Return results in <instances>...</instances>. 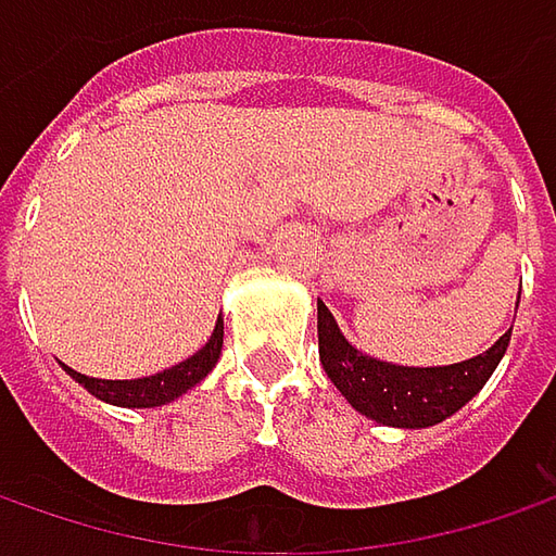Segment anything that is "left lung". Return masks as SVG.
Segmentation results:
<instances>
[{"label":"left lung","instance_id":"8db88e82","mask_svg":"<svg viewBox=\"0 0 556 556\" xmlns=\"http://www.w3.org/2000/svg\"><path fill=\"white\" fill-rule=\"evenodd\" d=\"M510 331L514 325L473 358L437 368H408L355 350L337 328L331 309L318 300V355L325 374L358 415L402 430L437 427L460 412L498 368L510 343Z\"/></svg>","mask_w":556,"mask_h":556}]
</instances>
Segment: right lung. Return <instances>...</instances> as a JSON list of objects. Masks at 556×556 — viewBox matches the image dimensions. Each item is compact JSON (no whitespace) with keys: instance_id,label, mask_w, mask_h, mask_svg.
Here are the masks:
<instances>
[{"instance_id":"add662e5","label":"right lung","mask_w":556,"mask_h":556,"mask_svg":"<svg viewBox=\"0 0 556 556\" xmlns=\"http://www.w3.org/2000/svg\"><path fill=\"white\" fill-rule=\"evenodd\" d=\"M223 318H216V328L210 333V340L203 343V350L185 358L179 365L166 368V371L139 377V380H101L89 377L64 365V371L74 377L79 387H86L89 393L119 408H161L166 402H176L179 395L188 393L191 387H198L206 374L216 368L219 355H223Z\"/></svg>"}]
</instances>
